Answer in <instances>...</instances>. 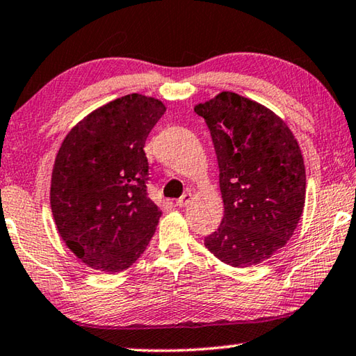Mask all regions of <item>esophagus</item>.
Returning <instances> with one entry per match:
<instances>
[{
  "mask_svg": "<svg viewBox=\"0 0 356 356\" xmlns=\"http://www.w3.org/2000/svg\"><path fill=\"white\" fill-rule=\"evenodd\" d=\"M191 200H192V194H191V192H186V194L181 198H179V200H177V207H179V208L188 207Z\"/></svg>",
  "mask_w": 356,
  "mask_h": 356,
  "instance_id": "esophagus-1",
  "label": "esophagus"
}]
</instances>
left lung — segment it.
I'll list each match as a JSON object with an SVG mask.
<instances>
[{"label": "left lung", "mask_w": 356, "mask_h": 356, "mask_svg": "<svg viewBox=\"0 0 356 356\" xmlns=\"http://www.w3.org/2000/svg\"><path fill=\"white\" fill-rule=\"evenodd\" d=\"M194 111L213 136L225 208L204 245L228 266L263 263L288 244L303 214L307 173L296 136L264 104L229 90Z\"/></svg>", "instance_id": "8db88e82"}]
</instances>
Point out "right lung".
<instances>
[{"label": "right lung", "instance_id": "add662e5", "mask_svg": "<svg viewBox=\"0 0 356 356\" xmlns=\"http://www.w3.org/2000/svg\"><path fill=\"white\" fill-rule=\"evenodd\" d=\"M164 112L161 99L129 93L87 114L60 143L49 186L54 225L90 269L127 270L153 238L161 209L147 195L143 147Z\"/></svg>", "mask_w": 356, "mask_h": 356}]
</instances>
